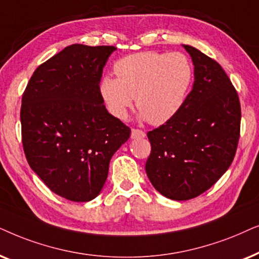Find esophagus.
I'll return each instance as SVG.
<instances>
[{
  "instance_id": "1",
  "label": "esophagus",
  "mask_w": 259,
  "mask_h": 259,
  "mask_svg": "<svg viewBox=\"0 0 259 259\" xmlns=\"http://www.w3.org/2000/svg\"><path fill=\"white\" fill-rule=\"evenodd\" d=\"M146 137V133L140 129H133L132 130V139H143Z\"/></svg>"
}]
</instances>
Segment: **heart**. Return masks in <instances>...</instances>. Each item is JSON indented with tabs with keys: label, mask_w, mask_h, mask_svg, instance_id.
I'll list each match as a JSON object with an SVG mask.
<instances>
[{
	"label": "heart",
	"mask_w": 259,
	"mask_h": 259,
	"mask_svg": "<svg viewBox=\"0 0 259 259\" xmlns=\"http://www.w3.org/2000/svg\"><path fill=\"white\" fill-rule=\"evenodd\" d=\"M117 77L106 74L99 94L109 112L124 119L136 97L140 116L154 125L174 118L187 98L193 81L191 60L182 53L140 52L115 64Z\"/></svg>",
	"instance_id": "heart-1"
}]
</instances>
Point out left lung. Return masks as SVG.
I'll list each match as a JSON object with an SVG mask.
<instances>
[{
	"mask_svg": "<svg viewBox=\"0 0 259 259\" xmlns=\"http://www.w3.org/2000/svg\"><path fill=\"white\" fill-rule=\"evenodd\" d=\"M194 65V84L169 122L147 134L148 178L171 200H189L211 188L232 163L240 133V103L223 67L184 45Z\"/></svg>",
	"mask_w": 259,
	"mask_h": 259,
	"instance_id": "left-lung-1",
	"label": "left lung"
}]
</instances>
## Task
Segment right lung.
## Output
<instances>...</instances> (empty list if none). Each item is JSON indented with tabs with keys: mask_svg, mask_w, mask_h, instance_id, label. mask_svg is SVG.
Segmentation results:
<instances>
[{
	"mask_svg": "<svg viewBox=\"0 0 259 259\" xmlns=\"http://www.w3.org/2000/svg\"><path fill=\"white\" fill-rule=\"evenodd\" d=\"M116 47L74 44L34 71L22 95L26 158L55 194L86 202L101 193L112 155L130 137L99 94L103 67Z\"/></svg>",
	"mask_w": 259,
	"mask_h": 259,
	"instance_id": "obj_1",
	"label": "right lung"
}]
</instances>
